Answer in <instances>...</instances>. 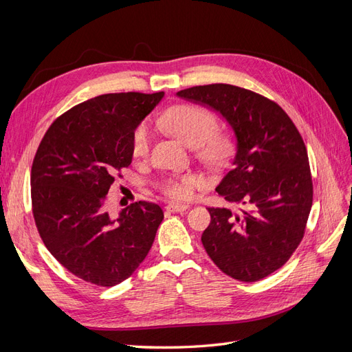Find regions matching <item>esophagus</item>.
Masks as SVG:
<instances>
[{
  "label": "esophagus",
  "mask_w": 352,
  "mask_h": 352,
  "mask_svg": "<svg viewBox=\"0 0 352 352\" xmlns=\"http://www.w3.org/2000/svg\"><path fill=\"white\" fill-rule=\"evenodd\" d=\"M189 208V206H186V204H167L166 206V210L167 211H170V212H180V211H185V210H188Z\"/></svg>",
  "instance_id": "obj_1"
}]
</instances>
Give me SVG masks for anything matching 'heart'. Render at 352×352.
Instances as JSON below:
<instances>
[{
  "mask_svg": "<svg viewBox=\"0 0 352 352\" xmlns=\"http://www.w3.org/2000/svg\"><path fill=\"white\" fill-rule=\"evenodd\" d=\"M158 124L176 136L184 145L197 148L198 158L210 167L225 166L233 153L230 136L216 133L219 124L216 117L208 110L195 105H176L160 117ZM150 145L151 129L146 123H142L136 127L132 136V154L135 157H145L150 151ZM195 182L194 176L186 175L166 179L160 188L170 198L184 199L189 195Z\"/></svg>",
  "mask_w": 352,
  "mask_h": 352,
  "instance_id": "b5f03b06",
  "label": "heart"
}]
</instances>
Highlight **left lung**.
Returning a JSON list of instances; mask_svg holds the SVG:
<instances>
[{"instance_id":"left-lung-1","label":"left lung","mask_w":352,"mask_h":352,"mask_svg":"<svg viewBox=\"0 0 352 352\" xmlns=\"http://www.w3.org/2000/svg\"><path fill=\"white\" fill-rule=\"evenodd\" d=\"M176 95L217 113L236 142L232 170L216 190L241 207L208 208L201 242L223 273L260 280L280 269L304 236L313 182L302 138L278 104L252 91L212 83Z\"/></svg>"}]
</instances>
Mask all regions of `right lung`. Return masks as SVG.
Here are the masks:
<instances>
[{
  "label": "right lung",
  "mask_w": 352,
  "mask_h": 352,
  "mask_svg": "<svg viewBox=\"0 0 352 352\" xmlns=\"http://www.w3.org/2000/svg\"><path fill=\"white\" fill-rule=\"evenodd\" d=\"M164 92L104 94L70 109L42 138L30 172L32 210L42 242L79 279L114 286L151 250L164 214L140 201L111 217L105 199L132 163L136 127Z\"/></svg>",
  "instance_id": "add662e5"
}]
</instances>
